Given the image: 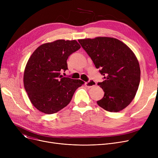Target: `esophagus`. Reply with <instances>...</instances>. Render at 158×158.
Returning <instances> with one entry per match:
<instances>
[{"label": "esophagus", "mask_w": 158, "mask_h": 158, "mask_svg": "<svg viewBox=\"0 0 158 158\" xmlns=\"http://www.w3.org/2000/svg\"><path fill=\"white\" fill-rule=\"evenodd\" d=\"M97 85L96 82L93 81V80H89L88 82H86V86L88 88H91V87H93Z\"/></svg>", "instance_id": "1"}]
</instances>
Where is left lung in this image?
I'll use <instances>...</instances> for the list:
<instances>
[{"label":"left lung","instance_id":"1","mask_svg":"<svg viewBox=\"0 0 158 158\" xmlns=\"http://www.w3.org/2000/svg\"><path fill=\"white\" fill-rule=\"evenodd\" d=\"M82 47L99 69L105 80L98 85L104 92L97 104L110 112H118L133 100L140 81L138 59L131 49L111 37L78 40Z\"/></svg>","mask_w":158,"mask_h":158}]
</instances>
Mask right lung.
<instances>
[{
  "mask_svg": "<svg viewBox=\"0 0 158 158\" xmlns=\"http://www.w3.org/2000/svg\"><path fill=\"white\" fill-rule=\"evenodd\" d=\"M81 48L76 40H57L39 46L31 54L23 73V86L31 102L40 111L53 114L67 106L85 82L63 77L69 56Z\"/></svg>",
  "mask_w": 158,
  "mask_h": 158,
  "instance_id": "obj_1",
  "label": "right lung"
}]
</instances>
